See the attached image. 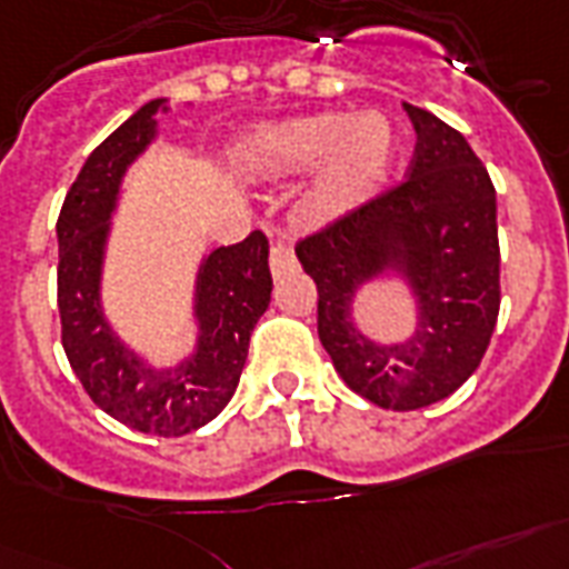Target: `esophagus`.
Masks as SVG:
<instances>
[{"mask_svg": "<svg viewBox=\"0 0 569 569\" xmlns=\"http://www.w3.org/2000/svg\"><path fill=\"white\" fill-rule=\"evenodd\" d=\"M297 267V254H293V246L284 243V240H276L270 246V270L276 279H281L284 272H290Z\"/></svg>", "mask_w": 569, "mask_h": 569, "instance_id": "1", "label": "esophagus"}]
</instances>
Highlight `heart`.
<instances>
[{"label":"heart","mask_w":569,"mask_h":569,"mask_svg":"<svg viewBox=\"0 0 569 569\" xmlns=\"http://www.w3.org/2000/svg\"><path fill=\"white\" fill-rule=\"evenodd\" d=\"M395 133L382 116L317 112L258 127L237 144V162L252 178H284L323 162L306 198L311 222H332L373 196L389 171Z\"/></svg>","instance_id":"b5f03b06"}]
</instances>
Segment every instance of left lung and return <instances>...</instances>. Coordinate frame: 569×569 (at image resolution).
I'll return each mask as SVG.
<instances>
[{
	"mask_svg": "<svg viewBox=\"0 0 569 569\" xmlns=\"http://www.w3.org/2000/svg\"><path fill=\"white\" fill-rule=\"evenodd\" d=\"M416 151L407 178L297 243L317 284V335L341 380L382 409H421L460 389L499 320L496 189L463 136L407 103ZM398 257L419 290L422 323L380 348L349 323L355 288Z\"/></svg>",
	"mask_w": 569,
	"mask_h": 569,
	"instance_id": "obj_1",
	"label": "left lung"
}]
</instances>
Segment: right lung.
I'll list each match as a JSON object with an SVG mask.
<instances>
[{
  "mask_svg": "<svg viewBox=\"0 0 569 569\" xmlns=\"http://www.w3.org/2000/svg\"><path fill=\"white\" fill-rule=\"evenodd\" d=\"M160 103H144L97 144L64 196L56 222L61 347L88 398L116 421L139 433L183 436L213 421L240 382L249 335L270 306V243L263 231H252L240 243L210 252L198 281L201 341L189 362L151 371L118 345L97 302L106 219L127 162L151 142Z\"/></svg>",
  "mask_w": 569,
  "mask_h": 569,
  "instance_id": "1",
  "label": "right lung"
}]
</instances>
